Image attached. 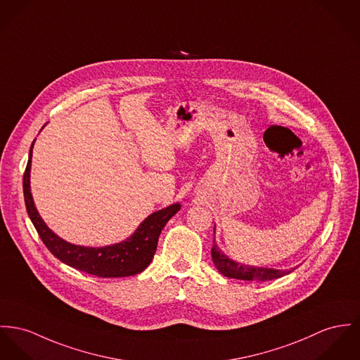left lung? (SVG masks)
Wrapping results in <instances>:
<instances>
[{
    "instance_id": "left-lung-1",
    "label": "left lung",
    "mask_w": 360,
    "mask_h": 360,
    "mask_svg": "<svg viewBox=\"0 0 360 360\" xmlns=\"http://www.w3.org/2000/svg\"><path fill=\"white\" fill-rule=\"evenodd\" d=\"M211 255H212L215 267L224 277L244 279V281H253V279L255 281H271V279L283 277L288 274V271H282V270L252 267V266H244V264L236 263V262L230 260L227 256H224L215 243L212 245Z\"/></svg>"
}]
</instances>
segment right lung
I'll return each instance as SVG.
<instances>
[{
  "label": "right lung",
  "instance_id": "right-lung-1",
  "mask_svg": "<svg viewBox=\"0 0 360 360\" xmlns=\"http://www.w3.org/2000/svg\"><path fill=\"white\" fill-rule=\"evenodd\" d=\"M32 145L23 175V193L28 217L37 229L45 247L58 260L68 264L70 267L96 277H130L143 271L153 259V255L158 248V240L163 227L179 211L181 205L172 204L165 210L152 214L141 223L137 231L123 243L103 248H86L68 244L67 241L56 236L41 219L35 210L30 192V167Z\"/></svg>",
  "mask_w": 360,
  "mask_h": 360
}]
</instances>
